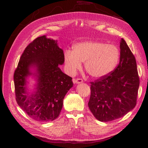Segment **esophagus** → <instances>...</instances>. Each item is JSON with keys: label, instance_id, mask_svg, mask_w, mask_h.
I'll return each mask as SVG.
<instances>
[{"label": "esophagus", "instance_id": "obj_1", "mask_svg": "<svg viewBox=\"0 0 148 148\" xmlns=\"http://www.w3.org/2000/svg\"><path fill=\"white\" fill-rule=\"evenodd\" d=\"M73 82L74 84H81L83 82V79L81 78H77V79H73Z\"/></svg>", "mask_w": 148, "mask_h": 148}]
</instances>
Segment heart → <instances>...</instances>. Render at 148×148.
Here are the masks:
<instances>
[{
  "label": "heart",
  "mask_w": 148,
  "mask_h": 148,
  "mask_svg": "<svg viewBox=\"0 0 148 148\" xmlns=\"http://www.w3.org/2000/svg\"><path fill=\"white\" fill-rule=\"evenodd\" d=\"M64 64L69 74L73 75L85 62L86 71L95 78H101L116 69L119 51L113 44L99 41H86L74 45L73 51L67 49L64 54Z\"/></svg>",
  "instance_id": "obj_1"
}]
</instances>
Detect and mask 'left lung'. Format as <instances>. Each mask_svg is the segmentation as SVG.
I'll list each match as a JSON object with an SVG mask.
<instances>
[{
  "label": "left lung",
  "instance_id": "obj_1",
  "mask_svg": "<svg viewBox=\"0 0 148 148\" xmlns=\"http://www.w3.org/2000/svg\"><path fill=\"white\" fill-rule=\"evenodd\" d=\"M88 106L95 118L108 122L124 116L136 104L140 79L136 59L124 39L119 63L111 73L91 82Z\"/></svg>",
  "mask_w": 148,
  "mask_h": 148
}]
</instances>
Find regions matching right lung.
<instances>
[{
	"label": "right lung",
	"instance_id": "add662e5",
	"mask_svg": "<svg viewBox=\"0 0 148 148\" xmlns=\"http://www.w3.org/2000/svg\"><path fill=\"white\" fill-rule=\"evenodd\" d=\"M64 62L63 50L57 40L47 38L46 35L30 43L20 57L14 75L16 99L34 120L53 121L61 113L65 95L73 86L72 77L59 68ZM30 75L36 77L37 82L35 91L31 94L26 87Z\"/></svg>",
	"mask_w": 148,
	"mask_h": 148
}]
</instances>
